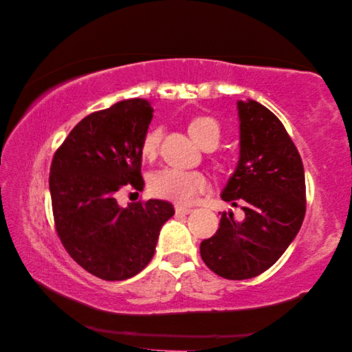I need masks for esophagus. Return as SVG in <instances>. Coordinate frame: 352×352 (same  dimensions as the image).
<instances>
[{
	"label": "esophagus",
	"mask_w": 352,
	"mask_h": 352,
	"mask_svg": "<svg viewBox=\"0 0 352 352\" xmlns=\"http://www.w3.org/2000/svg\"><path fill=\"white\" fill-rule=\"evenodd\" d=\"M175 210L176 214H184V215H188L190 212H193L192 207H186V206H175Z\"/></svg>",
	"instance_id": "esophagus-1"
}]
</instances>
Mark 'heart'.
I'll return each mask as SVG.
<instances>
[{
  "mask_svg": "<svg viewBox=\"0 0 352 352\" xmlns=\"http://www.w3.org/2000/svg\"><path fill=\"white\" fill-rule=\"evenodd\" d=\"M190 135L201 146L214 145L217 146L221 137L220 124L215 118L207 115H198L190 120L188 124ZM162 129L151 128L146 131L140 143V153L145 159L153 160L157 154ZM209 187V179L199 170H181V168H164L155 171L149 177V192L154 197L173 201L177 204H190L199 193H203Z\"/></svg>",
  "mask_w": 352,
  "mask_h": 352,
  "instance_id": "1",
  "label": "heart"
}]
</instances>
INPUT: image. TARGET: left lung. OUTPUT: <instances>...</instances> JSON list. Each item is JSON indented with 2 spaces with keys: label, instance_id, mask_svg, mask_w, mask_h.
Segmentation results:
<instances>
[{
  "label": "left lung",
  "instance_id": "obj_1",
  "mask_svg": "<svg viewBox=\"0 0 352 352\" xmlns=\"http://www.w3.org/2000/svg\"><path fill=\"white\" fill-rule=\"evenodd\" d=\"M240 160L221 199L245 218L221 215L220 228L201 241L204 263L224 279L262 274L284 254L306 215L301 155L284 124L257 101H239Z\"/></svg>",
  "mask_w": 352,
  "mask_h": 352
}]
</instances>
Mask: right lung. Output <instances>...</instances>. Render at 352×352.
<instances>
[{
  "instance_id": "right-lung-1",
  "label": "right lung",
  "mask_w": 352,
  "mask_h": 352,
  "mask_svg": "<svg viewBox=\"0 0 352 352\" xmlns=\"http://www.w3.org/2000/svg\"><path fill=\"white\" fill-rule=\"evenodd\" d=\"M153 120L146 100L120 101L87 115L54 153L50 192L63 248L85 272L124 280L154 256L160 228L175 215L168 201L120 207L124 187L143 190L140 143Z\"/></svg>"
}]
</instances>
